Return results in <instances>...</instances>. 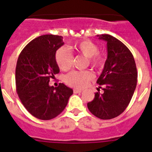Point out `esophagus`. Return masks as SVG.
Masks as SVG:
<instances>
[{
    "label": "esophagus",
    "instance_id": "34e87169",
    "mask_svg": "<svg viewBox=\"0 0 152 152\" xmlns=\"http://www.w3.org/2000/svg\"><path fill=\"white\" fill-rule=\"evenodd\" d=\"M73 93H82V90H79V89H74V90H73Z\"/></svg>",
    "mask_w": 152,
    "mask_h": 152
}]
</instances>
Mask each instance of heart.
<instances>
[{"label":"heart","instance_id":"1","mask_svg":"<svg viewBox=\"0 0 152 152\" xmlns=\"http://www.w3.org/2000/svg\"><path fill=\"white\" fill-rule=\"evenodd\" d=\"M75 53H80L87 58L89 64L96 69H101L105 63V56L99 51V46L90 39H83L75 42L71 46ZM55 60L59 68L67 70L73 64V54L65 47H61L55 53ZM94 77L90 70L72 71L65 76V82L68 85L75 88L82 89L88 85Z\"/></svg>","mask_w":152,"mask_h":152}]
</instances>
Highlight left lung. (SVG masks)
I'll return each instance as SVG.
<instances>
[{
  "instance_id": "1",
  "label": "left lung",
  "mask_w": 152,
  "mask_h": 152,
  "mask_svg": "<svg viewBox=\"0 0 152 152\" xmlns=\"http://www.w3.org/2000/svg\"><path fill=\"white\" fill-rule=\"evenodd\" d=\"M98 37L107 42V59L97 80L104 92H96L87 107L99 118L109 120L128 107L137 86V72L132 53L123 42L110 34Z\"/></svg>"
}]
</instances>
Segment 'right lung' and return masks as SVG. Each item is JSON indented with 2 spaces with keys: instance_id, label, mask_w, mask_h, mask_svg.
I'll return each instance as SVG.
<instances>
[{
  "instance_id": "add662e5",
  "label": "right lung",
  "mask_w": 152,
  "mask_h": 152,
  "mask_svg": "<svg viewBox=\"0 0 152 152\" xmlns=\"http://www.w3.org/2000/svg\"><path fill=\"white\" fill-rule=\"evenodd\" d=\"M63 44L62 37L42 35L31 41L18 57L17 93L27 111L38 119L50 120L59 115L73 93L63 83L56 87L48 85L50 78L59 73L55 53Z\"/></svg>"
}]
</instances>
